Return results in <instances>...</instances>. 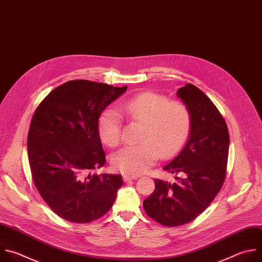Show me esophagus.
<instances>
[{"instance_id": "34e87169", "label": "esophagus", "mask_w": 262, "mask_h": 262, "mask_svg": "<svg viewBox=\"0 0 262 262\" xmlns=\"http://www.w3.org/2000/svg\"><path fill=\"white\" fill-rule=\"evenodd\" d=\"M123 179L125 182H129V181H133V180H136L137 177L136 176H129V174H124L123 176Z\"/></svg>"}]
</instances>
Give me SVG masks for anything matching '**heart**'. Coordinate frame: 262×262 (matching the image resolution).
<instances>
[{
  "label": "heart",
  "instance_id": "b5f03b06",
  "mask_svg": "<svg viewBox=\"0 0 262 262\" xmlns=\"http://www.w3.org/2000/svg\"><path fill=\"white\" fill-rule=\"evenodd\" d=\"M119 113L130 122L141 124L136 145L123 148L113 158V165L123 173L138 176L147 171L159 158L176 154L187 140L192 115L187 104L170 101L165 95L140 93L120 104ZM115 110L104 111L98 120L101 140L111 147L122 141L121 117Z\"/></svg>",
  "mask_w": 262,
  "mask_h": 262
}]
</instances>
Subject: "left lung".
Here are the masks:
<instances>
[{"instance_id": "1", "label": "left lung", "mask_w": 262, "mask_h": 262, "mask_svg": "<svg viewBox=\"0 0 262 262\" xmlns=\"http://www.w3.org/2000/svg\"><path fill=\"white\" fill-rule=\"evenodd\" d=\"M192 115L188 142L163 169L180 174L176 183L155 179L154 192L143 200L147 216L167 227L187 224L210 205L227 172L229 133L215 104L201 90L187 83L178 91Z\"/></svg>"}]
</instances>
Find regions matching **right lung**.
<instances>
[{
  "label": "right lung",
  "mask_w": 262,
  "mask_h": 262,
  "mask_svg": "<svg viewBox=\"0 0 262 262\" xmlns=\"http://www.w3.org/2000/svg\"><path fill=\"white\" fill-rule=\"evenodd\" d=\"M127 86L84 79L52 90L38 105L28 135L32 179L59 217L90 223L105 215L123 186L120 174H97L106 158L98 133L105 107Z\"/></svg>",
  "instance_id": "obj_1"
}]
</instances>
